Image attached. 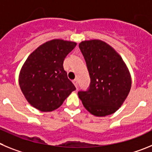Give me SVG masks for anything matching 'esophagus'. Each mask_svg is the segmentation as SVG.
Here are the masks:
<instances>
[{
	"label": "esophagus",
	"mask_w": 152,
	"mask_h": 152,
	"mask_svg": "<svg viewBox=\"0 0 152 152\" xmlns=\"http://www.w3.org/2000/svg\"><path fill=\"white\" fill-rule=\"evenodd\" d=\"M73 83L74 84V86H76V88H78V82H77V79H74V80H73Z\"/></svg>",
	"instance_id": "34e87169"
}]
</instances>
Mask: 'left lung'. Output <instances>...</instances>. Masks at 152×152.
I'll use <instances>...</instances> for the list:
<instances>
[{"instance_id": "left-lung-1", "label": "left lung", "mask_w": 152, "mask_h": 152, "mask_svg": "<svg viewBox=\"0 0 152 152\" xmlns=\"http://www.w3.org/2000/svg\"><path fill=\"white\" fill-rule=\"evenodd\" d=\"M79 47L91 78L88 91L78 93L83 106L96 117L115 113L125 102L132 86L126 64L115 49L104 41L85 40Z\"/></svg>"}]
</instances>
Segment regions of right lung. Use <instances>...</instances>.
I'll return each instance as SVG.
<instances>
[{"instance_id": "add662e5", "label": "right lung", "mask_w": 152, "mask_h": 152, "mask_svg": "<svg viewBox=\"0 0 152 152\" xmlns=\"http://www.w3.org/2000/svg\"><path fill=\"white\" fill-rule=\"evenodd\" d=\"M76 45L75 42L53 39L29 54L20 69L19 85L33 107L42 112L53 111L76 90L63 66L65 57Z\"/></svg>"}]
</instances>
